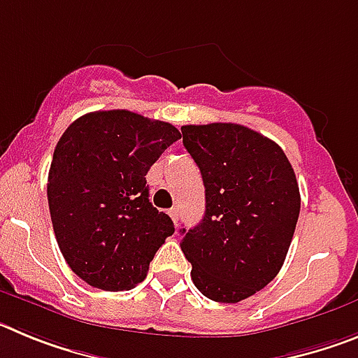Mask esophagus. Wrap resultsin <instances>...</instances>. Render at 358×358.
<instances>
[{"label":"esophagus","mask_w":358,"mask_h":358,"mask_svg":"<svg viewBox=\"0 0 358 358\" xmlns=\"http://www.w3.org/2000/svg\"><path fill=\"white\" fill-rule=\"evenodd\" d=\"M169 215L172 217L173 224H176V226H179V210H177V208H172V210L169 211Z\"/></svg>","instance_id":"1"}]
</instances>
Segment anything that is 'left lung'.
Segmentation results:
<instances>
[{
    "instance_id": "obj_1",
    "label": "left lung",
    "mask_w": 358,
    "mask_h": 358,
    "mask_svg": "<svg viewBox=\"0 0 358 358\" xmlns=\"http://www.w3.org/2000/svg\"><path fill=\"white\" fill-rule=\"evenodd\" d=\"M206 188V213L181 229L192 280L218 303H238L268 285L285 262L301 197L280 145L236 123L181 127Z\"/></svg>"
}]
</instances>
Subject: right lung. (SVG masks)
I'll use <instances>...</instances> for the list:
<instances>
[{"instance_id": "add662e5", "label": "right lung", "mask_w": 358, "mask_h": 358, "mask_svg": "<svg viewBox=\"0 0 358 358\" xmlns=\"http://www.w3.org/2000/svg\"><path fill=\"white\" fill-rule=\"evenodd\" d=\"M181 132L125 109L96 110L69 125L53 152L48 204L64 260L96 289L141 283L172 218L148 201L147 172Z\"/></svg>"}]
</instances>
